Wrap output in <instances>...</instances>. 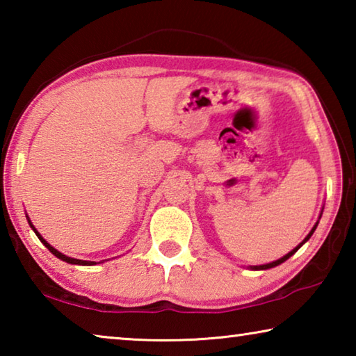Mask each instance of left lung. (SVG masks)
Segmentation results:
<instances>
[{
	"label": "left lung",
	"mask_w": 356,
	"mask_h": 356,
	"mask_svg": "<svg viewBox=\"0 0 356 356\" xmlns=\"http://www.w3.org/2000/svg\"><path fill=\"white\" fill-rule=\"evenodd\" d=\"M322 212H323V209H322ZM322 212H321V215H318V220H321V216H322ZM318 220H317V222H316V225H314V227H312V229H311V231H309V234H308V236H306V237H305V240H303V242H301L300 245H297V246H295V248H293L292 251H289L286 256H282L281 259H278V261H273V262H270V264H262V265H248V268H250V270H268V268H273V267H276V265H281L282 262H286L289 257H291V256H293V254H295V252H297V251H298V250L301 248V246H303V245H305L306 242H308V240L311 238V236H312V234H314V231H316V227H317V225H318Z\"/></svg>",
	"instance_id": "left-lung-1"
}]
</instances>
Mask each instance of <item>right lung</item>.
Listing matches in <instances>:
<instances>
[{
  "instance_id": "1",
  "label": "right lung",
  "mask_w": 356,
  "mask_h": 356,
  "mask_svg": "<svg viewBox=\"0 0 356 356\" xmlns=\"http://www.w3.org/2000/svg\"><path fill=\"white\" fill-rule=\"evenodd\" d=\"M26 220H28V222H29V226H31V229L33 231L35 232V236H38V238L40 240L42 243H44L47 248H48V251L51 252V254H55L58 259H61V261H64V262H67V264H72V265H95L97 262H92V261H81V259H75V257H69V256H65V254H63V252H59L56 248H53V246L47 242V240L40 236V234L38 232V229L34 227V225L31 222V220H29V216L26 215Z\"/></svg>"
}]
</instances>
